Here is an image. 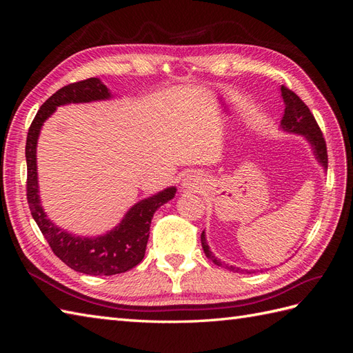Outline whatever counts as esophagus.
<instances>
[{
    "label": "esophagus",
    "instance_id": "1",
    "mask_svg": "<svg viewBox=\"0 0 353 353\" xmlns=\"http://www.w3.org/2000/svg\"><path fill=\"white\" fill-rule=\"evenodd\" d=\"M184 188L191 190V191H199L201 188V183H200V178H197L196 175H190L184 179L183 183Z\"/></svg>",
    "mask_w": 353,
    "mask_h": 353
}]
</instances>
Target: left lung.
Wrapping results in <instances>:
<instances>
[{
    "label": "left lung",
    "instance_id": "1",
    "mask_svg": "<svg viewBox=\"0 0 353 353\" xmlns=\"http://www.w3.org/2000/svg\"><path fill=\"white\" fill-rule=\"evenodd\" d=\"M281 97L284 101V114L281 119L283 130H285L288 132H296V134L305 135L307 138V141L312 144L314 150H315V156L319 160V163H321L327 169V166H328L327 144L324 140V135L321 132V128H319V125L316 123L314 114L311 113V110H309L307 105L303 103V100L299 97L294 91L287 88L285 85H281ZM201 245H203V250H205L206 258L213 261L216 265H221L219 261H216L215 256H213L212 252L209 250L205 232H201ZM228 270L234 271V272L240 271V268H236V266H228Z\"/></svg>",
    "mask_w": 353,
    "mask_h": 353
}]
</instances>
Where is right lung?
<instances>
[{
	"label": "right lung",
	"instance_id": "obj_1",
	"mask_svg": "<svg viewBox=\"0 0 353 353\" xmlns=\"http://www.w3.org/2000/svg\"><path fill=\"white\" fill-rule=\"evenodd\" d=\"M110 92L97 78L72 82L56 91L41 105L32 121L26 138V197L29 209L48 241L51 250L69 268L88 275H114L132 270L144 258L154 212L163 203L174 199L176 188H166L162 193L137 203L126 213L113 231L101 237H77L54 225L42 210L38 196L37 179V141L42 123L56 110L57 105L68 103H87L109 99Z\"/></svg>",
	"mask_w": 353,
	"mask_h": 353
}]
</instances>
